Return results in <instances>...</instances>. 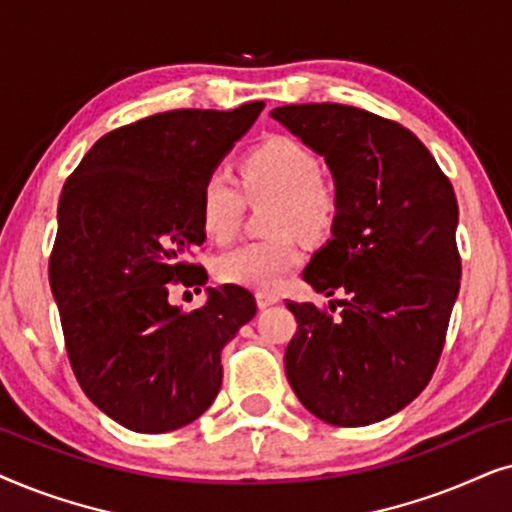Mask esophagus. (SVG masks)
Instances as JSON below:
<instances>
[{"label": "esophagus", "instance_id": "esophagus-1", "mask_svg": "<svg viewBox=\"0 0 512 512\" xmlns=\"http://www.w3.org/2000/svg\"><path fill=\"white\" fill-rule=\"evenodd\" d=\"M255 299H257V306H260V309H267V306L281 302V297H278L276 292H269V290H260L255 295Z\"/></svg>", "mask_w": 512, "mask_h": 512}]
</instances>
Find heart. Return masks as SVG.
<instances>
[{
  "instance_id": "1",
  "label": "heart",
  "mask_w": 512,
  "mask_h": 512,
  "mask_svg": "<svg viewBox=\"0 0 512 512\" xmlns=\"http://www.w3.org/2000/svg\"><path fill=\"white\" fill-rule=\"evenodd\" d=\"M320 166L311 149L292 138H271L245 156L241 175L250 196H274L269 208V229L274 236L248 241L222 252L215 274L222 283L243 288H276L302 262L295 231L316 236L332 224L335 194L320 182ZM243 196L234 177L213 170L203 180L199 213L203 231L215 241L234 234L241 217Z\"/></svg>"
}]
</instances>
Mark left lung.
<instances>
[{
    "label": "left lung",
    "mask_w": 512,
    "mask_h": 512,
    "mask_svg": "<svg viewBox=\"0 0 512 512\" xmlns=\"http://www.w3.org/2000/svg\"><path fill=\"white\" fill-rule=\"evenodd\" d=\"M271 119L323 156L335 182L332 238L304 281L344 292L337 318L288 302L297 332L285 349L292 391L332 426H370L424 391L459 295L454 189L417 135L365 109L311 102Z\"/></svg>",
    "instance_id": "left-lung-1"
}]
</instances>
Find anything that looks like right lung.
Wrapping results in <instances>:
<instances>
[{
	"instance_id": "obj_1",
	"label": "right lung",
	"mask_w": 512,
	"mask_h": 512,
	"mask_svg": "<svg viewBox=\"0 0 512 512\" xmlns=\"http://www.w3.org/2000/svg\"><path fill=\"white\" fill-rule=\"evenodd\" d=\"M175 109L102 135L67 177L49 262L67 356L88 400L128 431L168 433L199 419L222 386L220 353L255 318L241 285L206 288L185 311L170 281L206 285L185 262L206 241L199 194L260 117Z\"/></svg>"
}]
</instances>
